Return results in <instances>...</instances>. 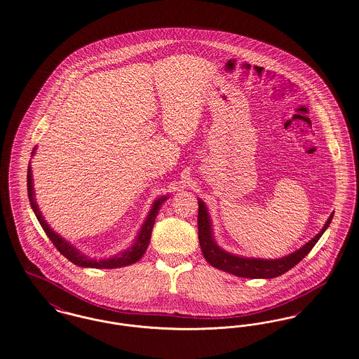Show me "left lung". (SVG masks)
Wrapping results in <instances>:
<instances>
[{
  "label": "left lung",
  "mask_w": 359,
  "mask_h": 359,
  "mask_svg": "<svg viewBox=\"0 0 359 359\" xmlns=\"http://www.w3.org/2000/svg\"><path fill=\"white\" fill-rule=\"evenodd\" d=\"M334 217V212L325 222L320 232L313 236L308 243L296 250L294 252L277 258V259H262V258H247L239 257L235 254H229L226 250L220 248L215 242L210 216L208 213V208L204 201L198 198V242L203 251L204 258L209 264H212L216 269H220L229 274H233L236 277L243 278H276L294 267L296 264L308 255V252L313 248V245L318 243L324 231L328 228L331 220Z\"/></svg>",
  "instance_id": "obj_1"
}]
</instances>
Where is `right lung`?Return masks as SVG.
Returning <instances> with one entry per match:
<instances>
[{
  "label": "right lung",
  "instance_id": "obj_1",
  "mask_svg": "<svg viewBox=\"0 0 359 359\" xmlns=\"http://www.w3.org/2000/svg\"><path fill=\"white\" fill-rule=\"evenodd\" d=\"M36 147L32 150V155L35 154ZM27 189H28V198H29V204L34 210V213L36 215V219L40 223V226H43L46 235L51 239V242L57 247V251L67 258L70 262L81 266V267H92V269H117V267H123V266H128V264L137 262L146 252L150 239H151V231L154 223H155V217L158 215V210L161 205L168 200L169 196H162L159 198H156L152 204L151 209L143 223V226L140 228V231L137 232L135 242L133 245H130L127 250L118 252L117 255L111 257V258H105V259H93L89 258L86 255H83L79 250H76V247L70 245V242L65 241L62 236H59L57 232L48 226V223L44 220L43 215L40 213L38 204L35 201V191H34V180H32V170H31V162L28 165V172H27Z\"/></svg>",
  "mask_w": 359,
  "mask_h": 359
}]
</instances>
